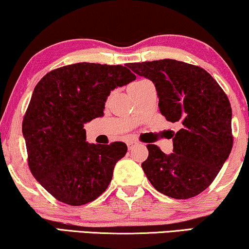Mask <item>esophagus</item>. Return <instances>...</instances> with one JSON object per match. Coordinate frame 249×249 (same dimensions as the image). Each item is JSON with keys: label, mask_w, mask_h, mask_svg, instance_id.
<instances>
[{"label": "esophagus", "mask_w": 249, "mask_h": 249, "mask_svg": "<svg viewBox=\"0 0 249 249\" xmlns=\"http://www.w3.org/2000/svg\"><path fill=\"white\" fill-rule=\"evenodd\" d=\"M127 145H128V148H129V149H131L133 146L138 145V142H136V140H130V142H127Z\"/></svg>", "instance_id": "obj_1"}]
</instances>
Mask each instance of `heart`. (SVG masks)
Masks as SVG:
<instances>
[{"mask_svg":"<svg viewBox=\"0 0 249 249\" xmlns=\"http://www.w3.org/2000/svg\"><path fill=\"white\" fill-rule=\"evenodd\" d=\"M150 83H151V82L147 81V80H139V81H136V82L131 83L130 86H129V91H130V93L132 94V93L139 91L140 89L143 88V86L147 85V84H150Z\"/></svg>","mask_w":249,"mask_h":249,"instance_id":"1","label":"heart"}]
</instances>
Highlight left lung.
<instances>
[{"instance_id":"left-lung-1","label":"left lung","mask_w":249,"mask_h":249,"mask_svg":"<svg viewBox=\"0 0 249 249\" xmlns=\"http://www.w3.org/2000/svg\"><path fill=\"white\" fill-rule=\"evenodd\" d=\"M127 67L154 83L160 113L181 125L172 154L147 145L148 158L142 164L147 178L173 199L197 196L213 182L232 148V112L226 93L203 68L175 59Z\"/></svg>"}]
</instances>
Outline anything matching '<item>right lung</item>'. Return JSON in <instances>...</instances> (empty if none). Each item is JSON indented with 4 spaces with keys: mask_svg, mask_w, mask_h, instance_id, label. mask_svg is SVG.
<instances>
[{
    "mask_svg": "<svg viewBox=\"0 0 249 249\" xmlns=\"http://www.w3.org/2000/svg\"><path fill=\"white\" fill-rule=\"evenodd\" d=\"M135 80L121 65L77 63L49 71L36 85L22 122L28 164L60 202L86 204L107 189L127 145L89 143L84 124L103 116L111 91Z\"/></svg>",
    "mask_w": 249,
    "mask_h": 249,
    "instance_id": "add662e5",
    "label": "right lung"
}]
</instances>
